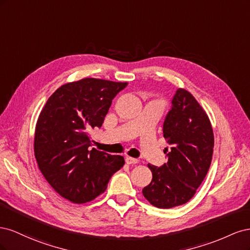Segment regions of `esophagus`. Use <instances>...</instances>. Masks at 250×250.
Masks as SVG:
<instances>
[{
  "label": "esophagus",
  "mask_w": 250,
  "mask_h": 250,
  "mask_svg": "<svg viewBox=\"0 0 250 250\" xmlns=\"http://www.w3.org/2000/svg\"><path fill=\"white\" fill-rule=\"evenodd\" d=\"M125 162L126 164L128 165H135V164H139V160L138 158H133V157H130V156H126L125 157Z\"/></svg>",
  "instance_id": "34e87169"
}]
</instances>
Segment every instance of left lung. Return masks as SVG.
<instances>
[{"instance_id": "left-lung-1", "label": "left lung", "mask_w": 250, "mask_h": 250, "mask_svg": "<svg viewBox=\"0 0 250 250\" xmlns=\"http://www.w3.org/2000/svg\"><path fill=\"white\" fill-rule=\"evenodd\" d=\"M164 138L171 145L162 167L148 164L152 180L143 195L152 206L171 208L187 203L206 178L214 151L210 121L194 96L178 88L164 122Z\"/></svg>"}]
</instances>
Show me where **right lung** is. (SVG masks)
<instances>
[{
	"label": "right lung",
	"mask_w": 250,
	"mask_h": 250,
	"mask_svg": "<svg viewBox=\"0 0 250 250\" xmlns=\"http://www.w3.org/2000/svg\"><path fill=\"white\" fill-rule=\"evenodd\" d=\"M126 85L96 78L65 83L51 95L37 119V165L55 192L73 203L92 201L104 193L125 164L121 155L89 150V132L102 126L112 99Z\"/></svg>",
	"instance_id": "obj_1"
}]
</instances>
